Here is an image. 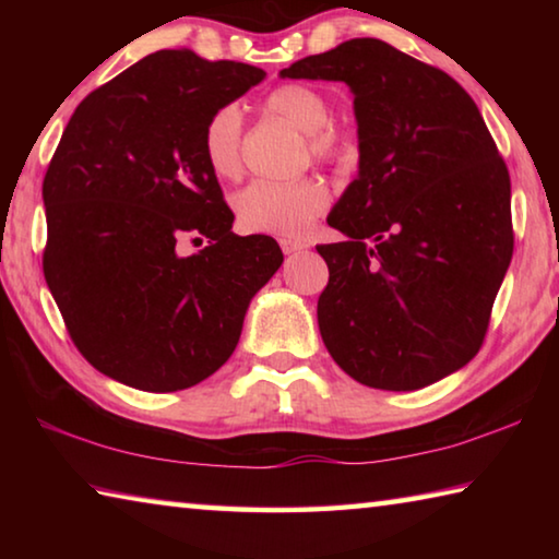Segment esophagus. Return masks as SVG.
<instances>
[{"mask_svg":"<svg viewBox=\"0 0 559 559\" xmlns=\"http://www.w3.org/2000/svg\"><path fill=\"white\" fill-rule=\"evenodd\" d=\"M281 249H283V253H296V251H300V249H302V243L283 239V241H281Z\"/></svg>","mask_w":559,"mask_h":559,"instance_id":"obj_1","label":"esophagus"}]
</instances>
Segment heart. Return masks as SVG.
<instances>
[{
  "instance_id": "b5f03b06",
  "label": "heart",
  "mask_w": 559,
  "mask_h": 559,
  "mask_svg": "<svg viewBox=\"0 0 559 559\" xmlns=\"http://www.w3.org/2000/svg\"><path fill=\"white\" fill-rule=\"evenodd\" d=\"M263 108L288 120L306 135V153L325 165H353L359 140L353 128L333 120V103L308 83H283L263 98ZM202 155L222 179L239 177L243 165V116L236 106L216 108L202 128ZM330 206V189L318 175L296 179H257L234 197L236 219L249 231L298 236Z\"/></svg>"
}]
</instances>
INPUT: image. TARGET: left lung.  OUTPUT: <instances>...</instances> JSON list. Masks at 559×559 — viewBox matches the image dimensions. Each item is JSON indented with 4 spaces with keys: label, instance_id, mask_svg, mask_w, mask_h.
I'll return each instance as SVG.
<instances>
[{
    "label": "left lung",
    "instance_id": "1",
    "mask_svg": "<svg viewBox=\"0 0 559 559\" xmlns=\"http://www.w3.org/2000/svg\"><path fill=\"white\" fill-rule=\"evenodd\" d=\"M281 75L355 93L359 175L320 243L328 353L374 390L409 392L461 370L484 345L513 259L510 175L480 110L449 73L380 39H349Z\"/></svg>",
    "mask_w": 559,
    "mask_h": 559
}]
</instances>
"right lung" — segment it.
<instances>
[{
	"instance_id": "1",
	"label": "right lung",
	"mask_w": 559,
	"mask_h": 559,
	"mask_svg": "<svg viewBox=\"0 0 559 559\" xmlns=\"http://www.w3.org/2000/svg\"><path fill=\"white\" fill-rule=\"evenodd\" d=\"M266 73L155 51L96 88L44 177V278L79 353L143 392L200 384L231 357L246 308L283 263L276 239L236 236L202 155L216 108ZM211 246L185 258L182 240Z\"/></svg>"
}]
</instances>
